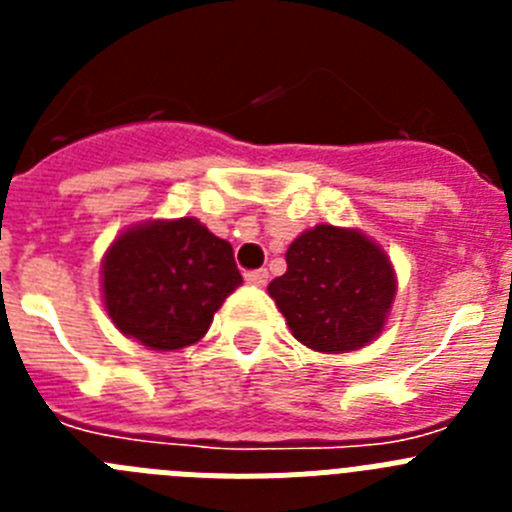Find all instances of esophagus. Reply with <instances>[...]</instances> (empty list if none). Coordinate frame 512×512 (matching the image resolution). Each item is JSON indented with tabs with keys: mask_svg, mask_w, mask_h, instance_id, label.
<instances>
[{
	"mask_svg": "<svg viewBox=\"0 0 512 512\" xmlns=\"http://www.w3.org/2000/svg\"><path fill=\"white\" fill-rule=\"evenodd\" d=\"M246 282L253 284V287H264V284L269 282V271H266V269L248 271V274H246Z\"/></svg>",
	"mask_w": 512,
	"mask_h": 512,
	"instance_id": "esophagus-1",
	"label": "esophagus"
}]
</instances>
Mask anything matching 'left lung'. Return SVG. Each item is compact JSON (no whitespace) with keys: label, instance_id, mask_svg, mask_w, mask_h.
<instances>
[{"label":"left lung","instance_id":"obj_1","mask_svg":"<svg viewBox=\"0 0 512 512\" xmlns=\"http://www.w3.org/2000/svg\"><path fill=\"white\" fill-rule=\"evenodd\" d=\"M390 256L354 228L315 225L287 248V271L269 284L292 336L320 354H348L382 333L395 302Z\"/></svg>","mask_w":512,"mask_h":512}]
</instances>
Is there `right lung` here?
Masks as SVG:
<instances>
[{"label":"right lung","mask_w":512,"mask_h":512,"mask_svg":"<svg viewBox=\"0 0 512 512\" xmlns=\"http://www.w3.org/2000/svg\"><path fill=\"white\" fill-rule=\"evenodd\" d=\"M243 277L233 246L197 217L148 220L112 241L102 297L120 333L153 351L192 346Z\"/></svg>","instance_id":"1"}]
</instances>
